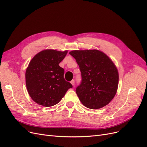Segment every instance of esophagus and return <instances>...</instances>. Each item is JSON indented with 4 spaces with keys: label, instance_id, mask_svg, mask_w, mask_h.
Segmentation results:
<instances>
[{
    "label": "esophagus",
    "instance_id": "esophagus-1",
    "mask_svg": "<svg viewBox=\"0 0 147 147\" xmlns=\"http://www.w3.org/2000/svg\"><path fill=\"white\" fill-rule=\"evenodd\" d=\"M71 84H72L73 86H74V80H72L71 81Z\"/></svg>",
    "mask_w": 147,
    "mask_h": 147
}]
</instances>
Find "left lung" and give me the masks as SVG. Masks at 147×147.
Instances as JSON below:
<instances>
[{"mask_svg":"<svg viewBox=\"0 0 147 147\" xmlns=\"http://www.w3.org/2000/svg\"><path fill=\"white\" fill-rule=\"evenodd\" d=\"M69 53L76 61L82 75V82L76 90L80 101L93 110L108 105L118 88L119 73L115 64L97 50H73Z\"/></svg>","mask_w":147,"mask_h":147,"instance_id":"obj_1","label":"left lung"}]
</instances>
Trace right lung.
<instances>
[{
	"label": "right lung",
	"mask_w": 147,
	"mask_h": 147,
	"mask_svg": "<svg viewBox=\"0 0 147 147\" xmlns=\"http://www.w3.org/2000/svg\"><path fill=\"white\" fill-rule=\"evenodd\" d=\"M67 50H44L29 63L25 72L28 93L37 104L49 107L61 100L72 85L64 79V69L59 65Z\"/></svg>",
	"instance_id": "obj_1"
}]
</instances>
